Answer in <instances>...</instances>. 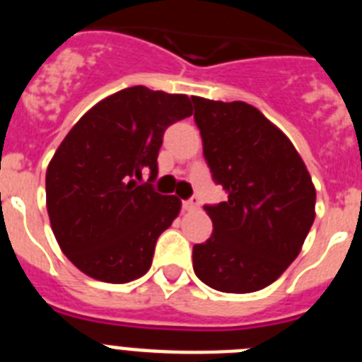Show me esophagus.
I'll return each mask as SVG.
<instances>
[{
  "label": "esophagus",
  "mask_w": 362,
  "mask_h": 362,
  "mask_svg": "<svg viewBox=\"0 0 362 362\" xmlns=\"http://www.w3.org/2000/svg\"><path fill=\"white\" fill-rule=\"evenodd\" d=\"M183 209L187 210V212H196V210L199 209V201H197V197H192V199L185 201Z\"/></svg>",
  "instance_id": "obj_1"
}]
</instances>
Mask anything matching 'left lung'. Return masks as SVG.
<instances>
[{"label":"left lung","instance_id":"obj_1","mask_svg":"<svg viewBox=\"0 0 362 362\" xmlns=\"http://www.w3.org/2000/svg\"><path fill=\"white\" fill-rule=\"evenodd\" d=\"M192 101L204 159L228 196L204 206L214 232L194 246V272L219 292H257L299 255L315 219V187L286 134L257 108Z\"/></svg>","mask_w":362,"mask_h":362}]
</instances>
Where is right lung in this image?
Instances as JSON below:
<instances>
[{
  "label": "right lung",
  "mask_w": 362,
  "mask_h": 362,
  "mask_svg": "<svg viewBox=\"0 0 362 362\" xmlns=\"http://www.w3.org/2000/svg\"><path fill=\"white\" fill-rule=\"evenodd\" d=\"M185 94L137 85L107 95L74 124L47 168V210L63 254L85 276L123 284L145 276L158 238L181 212L158 175L166 127L192 116Z\"/></svg>",
  "instance_id": "add662e5"
}]
</instances>
